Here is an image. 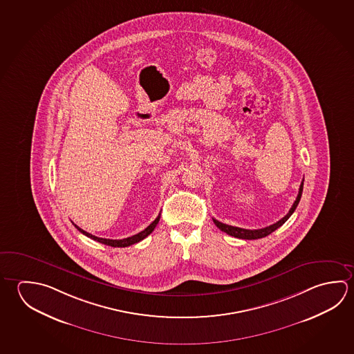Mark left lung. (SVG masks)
I'll list each match as a JSON object with an SVG mask.
<instances>
[{
	"mask_svg": "<svg viewBox=\"0 0 354 354\" xmlns=\"http://www.w3.org/2000/svg\"><path fill=\"white\" fill-rule=\"evenodd\" d=\"M302 192H304V180H302V183H301V185H299L297 198H296L295 203L292 205V207L290 209V211H288V214H287L286 216L282 217V218H281L279 221H277V223H274L273 225H270V226H267V227H263V229H241V227H236V226H231V225H226V223H220V221H217L215 218H212V220H214V223H215L217 227L221 230V231H223V232H226L227 235L234 236V237H237V239H243V240H256V239H262V237H265V236L272 234L274 230L279 229V226H282V225H283V223L290 218V216H291L292 214H293L295 210H296V207H297L298 203H299L301 196H302Z\"/></svg>",
	"mask_w": 354,
	"mask_h": 354,
	"instance_id": "left-lung-1",
	"label": "left lung"
}]
</instances>
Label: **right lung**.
Returning a JSON list of instances; mask_svg holds the SVG:
<instances>
[{"instance_id": "1", "label": "right lung", "mask_w": 354, "mask_h": 354, "mask_svg": "<svg viewBox=\"0 0 354 354\" xmlns=\"http://www.w3.org/2000/svg\"><path fill=\"white\" fill-rule=\"evenodd\" d=\"M159 220H160V214L158 215L156 220L153 221V223H150L149 226L147 227V229H144L143 231H140L139 234L137 235L131 236V237H127V239H122V240H111V239H102V237H97V236L92 235V234H89L87 231H84V230H82L81 227H78L77 225H75L77 230L82 232L83 235L88 236L89 239H92L94 241L100 242V243H104V245H108V246H112V248H128V246H131V245H134V243H137V242L142 241L144 240L147 236L150 235L151 232H153V230L156 229V225L159 223Z\"/></svg>"}]
</instances>
